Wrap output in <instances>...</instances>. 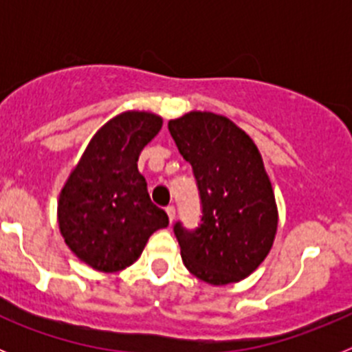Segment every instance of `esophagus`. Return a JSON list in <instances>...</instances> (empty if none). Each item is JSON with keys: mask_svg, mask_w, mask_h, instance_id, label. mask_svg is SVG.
<instances>
[{"mask_svg": "<svg viewBox=\"0 0 352 352\" xmlns=\"http://www.w3.org/2000/svg\"><path fill=\"white\" fill-rule=\"evenodd\" d=\"M166 211H167V217H169V222L173 223L174 219H176V208H174V206H167Z\"/></svg>", "mask_w": 352, "mask_h": 352, "instance_id": "1", "label": "esophagus"}]
</instances>
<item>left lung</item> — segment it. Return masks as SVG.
Wrapping results in <instances>:
<instances>
[{"label": "left lung", "instance_id": "8db88e82", "mask_svg": "<svg viewBox=\"0 0 352 352\" xmlns=\"http://www.w3.org/2000/svg\"><path fill=\"white\" fill-rule=\"evenodd\" d=\"M169 132L190 162L203 206L194 231L174 223L183 264L211 285L243 280L266 259L278 226L259 149L229 118L213 113L170 120Z\"/></svg>", "mask_w": 352, "mask_h": 352}]
</instances>
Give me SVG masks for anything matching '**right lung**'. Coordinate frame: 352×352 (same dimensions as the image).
Here are the masks:
<instances>
[{"mask_svg": "<svg viewBox=\"0 0 352 352\" xmlns=\"http://www.w3.org/2000/svg\"><path fill=\"white\" fill-rule=\"evenodd\" d=\"M160 129L162 118L153 113L118 114L93 135L61 190V236L96 272L125 270L139 259L149 236L169 226L138 169L142 148Z\"/></svg>", "mask_w": 352, "mask_h": 352, "instance_id": "1", "label": "right lung"}]
</instances>
